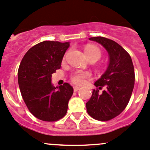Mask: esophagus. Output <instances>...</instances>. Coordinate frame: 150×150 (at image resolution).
Listing matches in <instances>:
<instances>
[{
  "label": "esophagus",
  "instance_id": "34e87169",
  "mask_svg": "<svg viewBox=\"0 0 150 150\" xmlns=\"http://www.w3.org/2000/svg\"><path fill=\"white\" fill-rule=\"evenodd\" d=\"M79 89V87H78V86H74V91H78V90Z\"/></svg>",
  "mask_w": 150,
  "mask_h": 150
}]
</instances>
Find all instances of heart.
<instances>
[{"label":"heart","mask_w":150,"mask_h":150,"mask_svg":"<svg viewBox=\"0 0 150 150\" xmlns=\"http://www.w3.org/2000/svg\"><path fill=\"white\" fill-rule=\"evenodd\" d=\"M85 55L87 57L88 60L94 59L98 61L101 57V52L100 49L94 45H87L85 47ZM90 74L87 72H83V71H76L71 75V80L74 83L77 85H82L85 83L86 78L88 77Z\"/></svg>","instance_id":"1"}]
</instances>
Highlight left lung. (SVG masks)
Instances as JSON below:
<instances>
[{
	"label": "left lung",
	"mask_w": 150,
	"mask_h": 150,
	"mask_svg": "<svg viewBox=\"0 0 150 150\" xmlns=\"http://www.w3.org/2000/svg\"><path fill=\"white\" fill-rule=\"evenodd\" d=\"M104 46L109 55V64L104 74L95 83L86 103L88 115L99 121H108L119 115L128 105L134 86V69L132 58L124 49L112 40L103 37L90 38ZM104 88L101 93L99 90Z\"/></svg>",
	"instance_id": "8db88e82"
}]
</instances>
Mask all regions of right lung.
I'll use <instances>...</instances> for the list:
<instances>
[{
	"mask_svg": "<svg viewBox=\"0 0 150 150\" xmlns=\"http://www.w3.org/2000/svg\"><path fill=\"white\" fill-rule=\"evenodd\" d=\"M69 42L43 41L24 55L18 71L22 98L31 113L39 120L55 122L65 116L74 93L69 83L55 87L52 74L61 67Z\"/></svg>",
	"mask_w": 150,
	"mask_h": 150,
	"instance_id": "obj_1",
	"label": "right lung"
}]
</instances>
